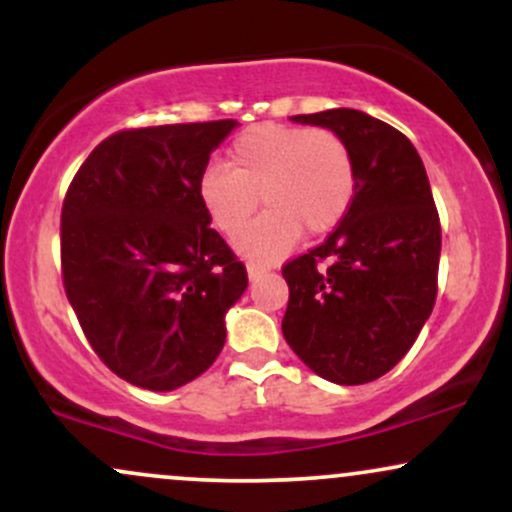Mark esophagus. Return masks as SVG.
Segmentation results:
<instances>
[{"mask_svg": "<svg viewBox=\"0 0 512 512\" xmlns=\"http://www.w3.org/2000/svg\"><path fill=\"white\" fill-rule=\"evenodd\" d=\"M264 272H267V269L260 267V264H248V279L250 281H257Z\"/></svg>", "mask_w": 512, "mask_h": 512, "instance_id": "1", "label": "esophagus"}]
</instances>
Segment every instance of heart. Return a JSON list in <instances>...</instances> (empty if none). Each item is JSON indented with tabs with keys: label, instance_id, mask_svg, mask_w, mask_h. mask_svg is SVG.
<instances>
[{
	"label": "heart",
	"instance_id": "heart-1",
	"mask_svg": "<svg viewBox=\"0 0 512 512\" xmlns=\"http://www.w3.org/2000/svg\"><path fill=\"white\" fill-rule=\"evenodd\" d=\"M356 195V166L337 132L301 125H257L228 151V166H211L199 197L211 223L233 238L251 218L259 197L270 211L240 234L236 250L252 262L284 257L308 231L325 236L344 219Z\"/></svg>",
	"mask_w": 512,
	"mask_h": 512
}]
</instances>
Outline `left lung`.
Segmentation results:
<instances>
[{
  "label": "left lung",
  "mask_w": 512,
  "mask_h": 512,
  "mask_svg": "<svg viewBox=\"0 0 512 512\" xmlns=\"http://www.w3.org/2000/svg\"><path fill=\"white\" fill-rule=\"evenodd\" d=\"M337 132L356 166L349 211L320 248L281 269V332L320 378L363 385L395 368L436 303L440 221L414 144L354 108L296 115Z\"/></svg>",
  "instance_id": "obj_1"
}]
</instances>
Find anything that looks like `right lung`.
<instances>
[{"label":"right lung","mask_w":512,"mask_h":512,"mask_svg":"<svg viewBox=\"0 0 512 512\" xmlns=\"http://www.w3.org/2000/svg\"><path fill=\"white\" fill-rule=\"evenodd\" d=\"M236 120L127 129L79 168L62 207L64 291L101 361L170 392L226 344L248 272L209 226L199 182Z\"/></svg>","instance_id":"obj_1"}]
</instances>
